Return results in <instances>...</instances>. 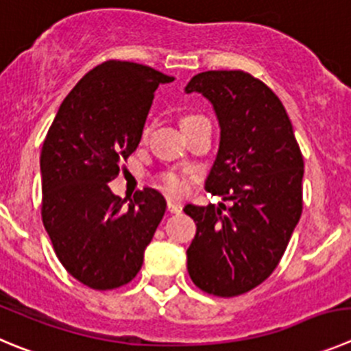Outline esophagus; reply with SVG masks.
Here are the masks:
<instances>
[{"label":"esophagus","instance_id":"1","mask_svg":"<svg viewBox=\"0 0 351 351\" xmlns=\"http://www.w3.org/2000/svg\"><path fill=\"white\" fill-rule=\"evenodd\" d=\"M166 209H168V213H180L182 211V204L176 201H168L166 202Z\"/></svg>","mask_w":351,"mask_h":351}]
</instances>
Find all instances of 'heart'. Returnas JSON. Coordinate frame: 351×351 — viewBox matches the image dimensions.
<instances>
[{
	"label": "heart",
	"instance_id": "b5f03b06",
	"mask_svg": "<svg viewBox=\"0 0 351 351\" xmlns=\"http://www.w3.org/2000/svg\"><path fill=\"white\" fill-rule=\"evenodd\" d=\"M197 119H202V116H199V114H186V116L182 117V128L186 126V124L194 123V121ZM147 131L149 130L145 128V130H143V138L147 136ZM157 185H159V189H162L166 194L180 195L185 192L186 180L185 176L178 171H165L157 176Z\"/></svg>",
	"mask_w": 351,
	"mask_h": 351
}]
</instances>
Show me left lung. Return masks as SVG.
Segmentation results:
<instances>
[{
  "label": "left lung",
  "mask_w": 351,
  "mask_h": 351,
  "mask_svg": "<svg viewBox=\"0 0 351 351\" xmlns=\"http://www.w3.org/2000/svg\"><path fill=\"white\" fill-rule=\"evenodd\" d=\"M185 91L215 107L221 138L206 191L232 202L185 206L197 225L186 268L204 293L239 296L270 277L300 221L303 154L282 101L247 72H201Z\"/></svg>",
  "instance_id": "8db88e82"
}]
</instances>
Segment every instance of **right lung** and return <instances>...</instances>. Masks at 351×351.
<instances>
[{
    "label": "right lung",
    "instance_id": "add662e5",
    "mask_svg": "<svg viewBox=\"0 0 351 351\" xmlns=\"http://www.w3.org/2000/svg\"><path fill=\"white\" fill-rule=\"evenodd\" d=\"M135 62L91 69L62 101L41 149V218L58 261L81 284L110 291L135 279L166 211L154 189L121 199L109 189L135 152L160 83Z\"/></svg>",
    "mask_w": 351,
    "mask_h": 351
}]
</instances>
